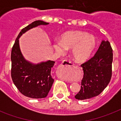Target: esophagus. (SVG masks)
Here are the masks:
<instances>
[{
  "instance_id": "34e87169",
  "label": "esophagus",
  "mask_w": 121,
  "mask_h": 121,
  "mask_svg": "<svg viewBox=\"0 0 121 121\" xmlns=\"http://www.w3.org/2000/svg\"><path fill=\"white\" fill-rule=\"evenodd\" d=\"M73 67V65L72 64L70 61L65 60L60 65V66L59 67V70H61L65 73H67L70 72Z\"/></svg>"
}]
</instances>
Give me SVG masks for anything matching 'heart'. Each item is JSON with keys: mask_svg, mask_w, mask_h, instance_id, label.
Segmentation results:
<instances>
[{"mask_svg": "<svg viewBox=\"0 0 121 121\" xmlns=\"http://www.w3.org/2000/svg\"><path fill=\"white\" fill-rule=\"evenodd\" d=\"M97 46L95 38L85 32L79 31H66L60 37V40L53 43L55 51L59 54H64L71 49L72 58L77 63L87 61Z\"/></svg>", "mask_w": 121, "mask_h": 121, "instance_id": "b5f03b06", "label": "heart"}]
</instances>
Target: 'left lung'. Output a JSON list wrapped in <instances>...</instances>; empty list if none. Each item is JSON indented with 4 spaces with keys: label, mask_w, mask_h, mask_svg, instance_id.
Returning <instances> with one entry per match:
<instances>
[{
    "label": "left lung",
    "mask_w": 121,
    "mask_h": 121,
    "mask_svg": "<svg viewBox=\"0 0 121 121\" xmlns=\"http://www.w3.org/2000/svg\"><path fill=\"white\" fill-rule=\"evenodd\" d=\"M112 49L108 41L102 40L93 58L81 65L83 78L76 99L86 100L99 95L109 84L112 76Z\"/></svg>",
    "instance_id": "left-lung-1"
}]
</instances>
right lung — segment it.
<instances>
[{
  "instance_id": "1",
  "label": "right lung",
  "mask_w": 121,
  "mask_h": 121,
  "mask_svg": "<svg viewBox=\"0 0 121 121\" xmlns=\"http://www.w3.org/2000/svg\"><path fill=\"white\" fill-rule=\"evenodd\" d=\"M48 22L36 21L22 29L11 51V77L14 85L24 95L33 99L46 97L54 82L51 75L55 61L48 60L37 64L26 60L20 49L19 38L31 29Z\"/></svg>"
}]
</instances>
